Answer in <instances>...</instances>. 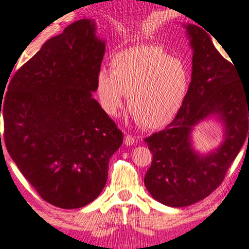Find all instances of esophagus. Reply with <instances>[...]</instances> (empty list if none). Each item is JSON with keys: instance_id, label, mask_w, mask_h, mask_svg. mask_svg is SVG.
<instances>
[{"instance_id": "obj_1", "label": "esophagus", "mask_w": 249, "mask_h": 249, "mask_svg": "<svg viewBox=\"0 0 249 249\" xmlns=\"http://www.w3.org/2000/svg\"><path fill=\"white\" fill-rule=\"evenodd\" d=\"M135 142H136V140H135V137L132 136V135H125L124 136V143L126 144V146H131V144H134Z\"/></svg>"}]
</instances>
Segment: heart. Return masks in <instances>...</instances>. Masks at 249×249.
<instances>
[{
    "instance_id": "1",
    "label": "heart",
    "mask_w": 249,
    "mask_h": 249,
    "mask_svg": "<svg viewBox=\"0 0 249 249\" xmlns=\"http://www.w3.org/2000/svg\"><path fill=\"white\" fill-rule=\"evenodd\" d=\"M191 73L187 63L156 45L132 46L113 57L112 71L97 75V93L107 114L115 117L129 95L127 108L146 129L171 122L189 92Z\"/></svg>"
}]
</instances>
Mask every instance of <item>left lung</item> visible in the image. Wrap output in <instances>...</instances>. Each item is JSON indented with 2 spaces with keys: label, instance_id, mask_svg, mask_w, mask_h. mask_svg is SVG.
<instances>
[{
  "label": "left lung",
  "instance_id": "8db88e82",
  "mask_svg": "<svg viewBox=\"0 0 249 249\" xmlns=\"http://www.w3.org/2000/svg\"><path fill=\"white\" fill-rule=\"evenodd\" d=\"M191 47L192 76L189 92L173 122L144 139L152 164L144 186L154 199L169 207H187L206 198L225 178L245 141L249 142V85L233 62L219 53L199 26L186 25ZM218 115L226 125V140L202 156L191 146V131L199 121Z\"/></svg>",
  "mask_w": 249,
  "mask_h": 249
}]
</instances>
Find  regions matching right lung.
<instances>
[{"label": "right lung", "instance_id": "1", "mask_svg": "<svg viewBox=\"0 0 249 249\" xmlns=\"http://www.w3.org/2000/svg\"><path fill=\"white\" fill-rule=\"evenodd\" d=\"M105 48L95 20L71 24L16 71L1 101L9 156L41 198L58 208L97 198L123 143V132L92 98Z\"/></svg>", "mask_w": 249, "mask_h": 249}]
</instances>
